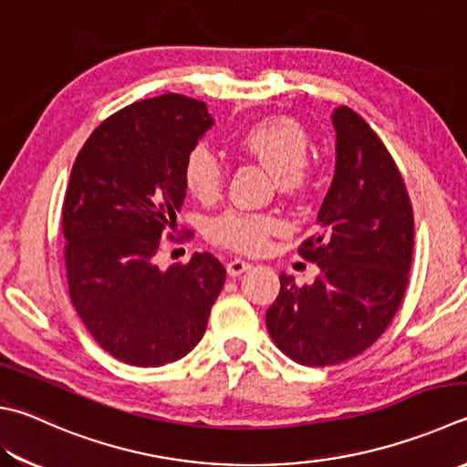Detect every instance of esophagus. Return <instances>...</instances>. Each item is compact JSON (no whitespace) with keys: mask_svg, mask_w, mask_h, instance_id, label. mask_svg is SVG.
<instances>
[{"mask_svg":"<svg viewBox=\"0 0 467 467\" xmlns=\"http://www.w3.org/2000/svg\"><path fill=\"white\" fill-rule=\"evenodd\" d=\"M227 275H230V276H240V275H244V272L245 270H248V268H252V264L250 262H245V260H240V258H235V260H230V262H227Z\"/></svg>","mask_w":467,"mask_h":467,"instance_id":"obj_1","label":"esophagus"}]
</instances>
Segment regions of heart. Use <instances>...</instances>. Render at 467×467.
<instances>
[{"label":"heart","instance_id":"b5f03b06","mask_svg":"<svg viewBox=\"0 0 467 467\" xmlns=\"http://www.w3.org/2000/svg\"><path fill=\"white\" fill-rule=\"evenodd\" d=\"M237 152L258 161L275 174L276 187L286 195H301L311 184V166L306 161L309 136L296 119L286 116L264 118L237 131L232 140ZM182 182L192 197L213 201L223 187L222 161L199 144L182 162ZM283 230L276 217L266 213L225 211L207 225L209 240L240 252H260L268 245L270 235Z\"/></svg>","mask_w":467,"mask_h":467}]
</instances>
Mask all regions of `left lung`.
I'll list each match as a JSON object with an SVG mask.
<instances>
[{
    "label": "left lung",
    "mask_w": 467,
    "mask_h": 467,
    "mask_svg": "<svg viewBox=\"0 0 467 467\" xmlns=\"http://www.w3.org/2000/svg\"><path fill=\"white\" fill-rule=\"evenodd\" d=\"M336 174L298 248L321 275L298 286L280 275L266 311L272 341L303 366H333L362 354L389 327L409 285L415 219L397 162L354 109L333 111Z\"/></svg>",
    "instance_id": "1"
}]
</instances>
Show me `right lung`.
<instances>
[{
	"label": "right lung",
	"mask_w": 467,
	"mask_h": 467,
	"mask_svg": "<svg viewBox=\"0 0 467 467\" xmlns=\"http://www.w3.org/2000/svg\"><path fill=\"white\" fill-rule=\"evenodd\" d=\"M211 126L207 105L191 97L131 103L93 131L70 171V301L93 339L124 364L158 368L187 356L223 288L225 268L209 252L166 270L154 262L187 197L184 158Z\"/></svg>",
	"instance_id": "1"
}]
</instances>
